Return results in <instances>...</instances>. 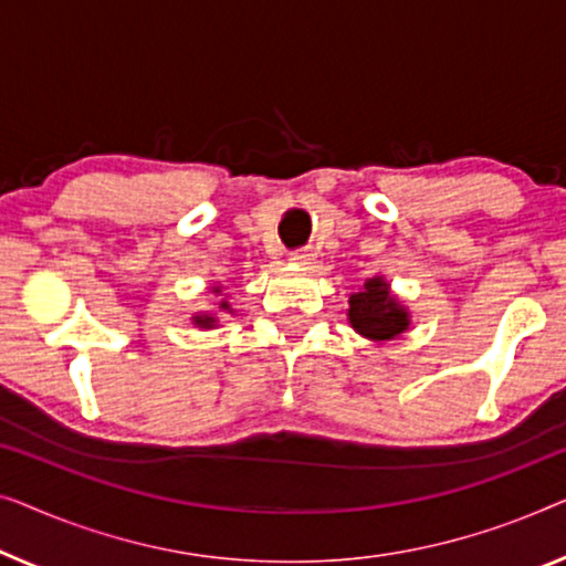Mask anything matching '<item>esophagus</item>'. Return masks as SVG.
<instances>
[{"instance_id":"esophagus-1","label":"esophagus","mask_w":566,"mask_h":566,"mask_svg":"<svg viewBox=\"0 0 566 566\" xmlns=\"http://www.w3.org/2000/svg\"><path fill=\"white\" fill-rule=\"evenodd\" d=\"M290 259L300 266H310L315 261V251L313 249H297V251L290 253Z\"/></svg>"}]
</instances>
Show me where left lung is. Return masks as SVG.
<instances>
[{
  "instance_id": "1",
  "label": "left lung",
  "mask_w": 566,
  "mask_h": 566,
  "mask_svg": "<svg viewBox=\"0 0 566 566\" xmlns=\"http://www.w3.org/2000/svg\"><path fill=\"white\" fill-rule=\"evenodd\" d=\"M348 321L366 338L387 340L400 336L408 328V313L397 305L387 284L381 280H369L361 292L348 300Z\"/></svg>"
}]
</instances>
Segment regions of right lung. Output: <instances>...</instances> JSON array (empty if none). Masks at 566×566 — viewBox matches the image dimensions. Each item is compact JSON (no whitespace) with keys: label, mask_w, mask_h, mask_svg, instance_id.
<instances>
[{"label":"right lung","mask_w":566,"mask_h":566,"mask_svg":"<svg viewBox=\"0 0 566 566\" xmlns=\"http://www.w3.org/2000/svg\"><path fill=\"white\" fill-rule=\"evenodd\" d=\"M214 292H220V290H214ZM222 310H228V302H222ZM195 323H197V325H202V328H212L214 317H210V315H197V317H195Z\"/></svg>","instance_id":"1"}]
</instances>
